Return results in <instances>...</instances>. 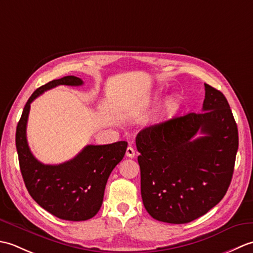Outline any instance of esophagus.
<instances>
[{"instance_id":"obj_1","label":"esophagus","mask_w":253,"mask_h":253,"mask_svg":"<svg viewBox=\"0 0 253 253\" xmlns=\"http://www.w3.org/2000/svg\"><path fill=\"white\" fill-rule=\"evenodd\" d=\"M135 154H136V151H135V149H133L132 147H128L127 149H126V155L128 158H133L135 157Z\"/></svg>"}]
</instances>
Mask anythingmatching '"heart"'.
I'll use <instances>...</instances> for the list:
<instances>
[{"label":"heart","mask_w":253,"mask_h":253,"mask_svg":"<svg viewBox=\"0 0 253 253\" xmlns=\"http://www.w3.org/2000/svg\"><path fill=\"white\" fill-rule=\"evenodd\" d=\"M165 106H166V110H168L169 112V111H171L174 109V106H175V100L174 99H169L168 101H166V104H165Z\"/></svg>","instance_id":"obj_1"}]
</instances>
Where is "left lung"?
<instances>
[{
    "label": "left lung",
    "instance_id": "obj_1",
    "mask_svg": "<svg viewBox=\"0 0 253 253\" xmlns=\"http://www.w3.org/2000/svg\"><path fill=\"white\" fill-rule=\"evenodd\" d=\"M200 113H188L138 133L141 197L153 218L186 224L224 198L232 181L238 129L221 91L204 84ZM198 132L202 137L194 139Z\"/></svg>",
    "mask_w": 253,
    "mask_h": 253
}]
</instances>
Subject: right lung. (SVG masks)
<instances>
[{"mask_svg":"<svg viewBox=\"0 0 253 253\" xmlns=\"http://www.w3.org/2000/svg\"><path fill=\"white\" fill-rule=\"evenodd\" d=\"M83 84L78 77L65 76L41 85L27 101L16 128L19 168L29 195L52 215L73 222L87 221L99 212L106 181L125 155L127 142L117 141L103 146L89 144L67 162L50 165L41 163L31 153L26 129L30 104L36 98L57 85Z\"/></svg>","mask_w":253,"mask_h":253,"instance_id":"1","label":"right lung"}]
</instances>
